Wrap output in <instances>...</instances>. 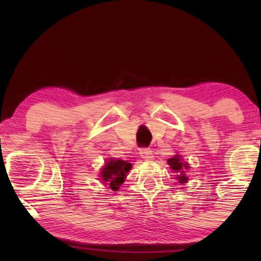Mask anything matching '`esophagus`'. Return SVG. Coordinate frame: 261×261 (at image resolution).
<instances>
[{"instance_id": "34e87169", "label": "esophagus", "mask_w": 261, "mask_h": 261, "mask_svg": "<svg viewBox=\"0 0 261 261\" xmlns=\"http://www.w3.org/2000/svg\"><path fill=\"white\" fill-rule=\"evenodd\" d=\"M139 154H140V156L144 159V160H152V159L154 158V155H153V152H152V149L146 148V147H144V148H140Z\"/></svg>"}]
</instances>
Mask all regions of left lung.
Masks as SVG:
<instances>
[{
  "label": "left lung",
  "instance_id": "8db88e82",
  "mask_svg": "<svg viewBox=\"0 0 261 261\" xmlns=\"http://www.w3.org/2000/svg\"><path fill=\"white\" fill-rule=\"evenodd\" d=\"M168 165L170 166L171 169H173L176 174H177V179L179 180V183H185L188 180V177L184 175V169H188L189 165L182 161V158L180 155H175L174 158H171L168 160ZM180 175H178V174Z\"/></svg>",
  "mask_w": 261,
  "mask_h": 261
}]
</instances>
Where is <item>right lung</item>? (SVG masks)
I'll use <instances>...</instances> for the list:
<instances>
[{
    "label": "right lung",
    "instance_id": "right-lung-1",
    "mask_svg": "<svg viewBox=\"0 0 261 261\" xmlns=\"http://www.w3.org/2000/svg\"><path fill=\"white\" fill-rule=\"evenodd\" d=\"M132 165L127 161L123 160H110L106 163V166L101 170V179L103 182H108L110 189L113 191L120 189L121 185L124 182V178L127 174V171L131 169Z\"/></svg>",
    "mask_w": 261,
    "mask_h": 261
}]
</instances>
